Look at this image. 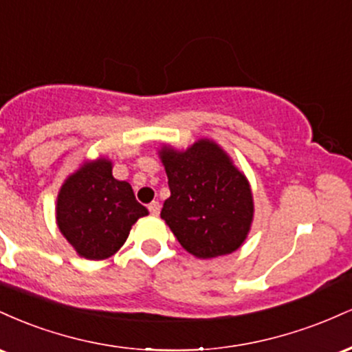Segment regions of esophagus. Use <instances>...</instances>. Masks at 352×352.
<instances>
[{"mask_svg":"<svg viewBox=\"0 0 352 352\" xmlns=\"http://www.w3.org/2000/svg\"><path fill=\"white\" fill-rule=\"evenodd\" d=\"M148 212H151L152 215H159V213H160V204H159V201H152V204H148Z\"/></svg>","mask_w":352,"mask_h":352,"instance_id":"obj_1","label":"esophagus"}]
</instances>
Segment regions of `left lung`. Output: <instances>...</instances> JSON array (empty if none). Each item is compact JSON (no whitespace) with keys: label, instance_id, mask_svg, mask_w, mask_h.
<instances>
[{"label":"left lung","instance_id":"left-lung-1","mask_svg":"<svg viewBox=\"0 0 352 352\" xmlns=\"http://www.w3.org/2000/svg\"><path fill=\"white\" fill-rule=\"evenodd\" d=\"M159 155L170 188L160 217L179 243L204 260L240 248L253 221V195L228 153L200 139L187 151L164 145Z\"/></svg>","mask_w":352,"mask_h":352}]
</instances>
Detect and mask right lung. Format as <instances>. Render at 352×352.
<instances>
[{
  "label": "right lung",
  "mask_w": 352,
  "mask_h": 352,
  "mask_svg": "<svg viewBox=\"0 0 352 352\" xmlns=\"http://www.w3.org/2000/svg\"><path fill=\"white\" fill-rule=\"evenodd\" d=\"M148 215L131 184L112 175L111 160L84 162L64 180L58 193L56 221L79 256L106 260L127 240L132 225Z\"/></svg>",
  "instance_id": "obj_1"
}]
</instances>
